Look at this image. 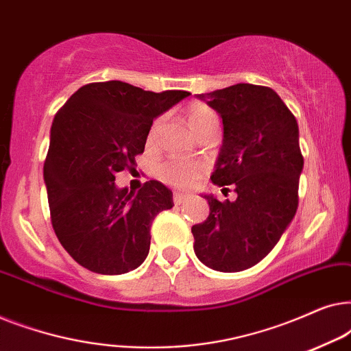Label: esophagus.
<instances>
[{"mask_svg": "<svg viewBox=\"0 0 351 351\" xmlns=\"http://www.w3.org/2000/svg\"><path fill=\"white\" fill-rule=\"evenodd\" d=\"M172 199H174V204H184L186 199H189V195L186 193H179V191H176L174 196H172Z\"/></svg>", "mask_w": 351, "mask_h": 351, "instance_id": "obj_1", "label": "esophagus"}]
</instances>
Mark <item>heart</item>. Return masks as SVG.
I'll list each match as a JSON object with an SVG mask.
<instances>
[{
    "label": "heart",
    "mask_w": 351,
    "mask_h": 351,
    "mask_svg": "<svg viewBox=\"0 0 351 351\" xmlns=\"http://www.w3.org/2000/svg\"><path fill=\"white\" fill-rule=\"evenodd\" d=\"M186 121H189L190 128L193 129L196 134L204 132L209 128L219 126L217 113L208 105L195 102L190 104L186 108ZM155 128L150 134V138L153 137ZM204 172V166L201 162L193 161H166L161 166H158L156 177L165 184L171 186H177V189H185L190 186L198 177Z\"/></svg>",
    "instance_id": "heart-1"
}]
</instances>
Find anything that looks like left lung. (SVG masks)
<instances>
[{
    "label": "left lung",
    "instance_id": "obj_1",
    "mask_svg": "<svg viewBox=\"0 0 351 351\" xmlns=\"http://www.w3.org/2000/svg\"><path fill=\"white\" fill-rule=\"evenodd\" d=\"M198 97L223 123V143L210 180L233 185L238 196L220 203L204 195L209 215L191 227L193 249L213 270L243 271L276 246L295 215L304 169L299 126L267 86L239 83Z\"/></svg>",
    "mask_w": 351,
    "mask_h": 351
}]
</instances>
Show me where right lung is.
<instances>
[{"label":"right lung","instance_id":"obj_1","mask_svg":"<svg viewBox=\"0 0 351 351\" xmlns=\"http://www.w3.org/2000/svg\"><path fill=\"white\" fill-rule=\"evenodd\" d=\"M189 95L105 81L80 88L56 113L45 161L51 222L81 267L123 275L147 258L152 222L174 206L172 191L148 180L134 193L114 176L134 169L153 119Z\"/></svg>","mask_w":351,"mask_h":351}]
</instances>
